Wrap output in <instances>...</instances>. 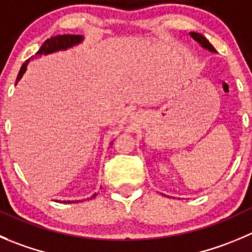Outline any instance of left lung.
<instances>
[{"mask_svg":"<svg viewBox=\"0 0 252 252\" xmlns=\"http://www.w3.org/2000/svg\"><path fill=\"white\" fill-rule=\"evenodd\" d=\"M189 34H190V37L193 38V39L195 40V42L198 43V44H199L202 48H204V49L209 50V52H212V53L217 52V50L214 49V47H213V45L209 43V40H208L203 34H200V33H196V32H190Z\"/></svg>","mask_w":252,"mask_h":252,"instance_id":"8db88e82","label":"left lung"}]
</instances>
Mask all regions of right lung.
<instances>
[{
	"mask_svg": "<svg viewBox=\"0 0 252 252\" xmlns=\"http://www.w3.org/2000/svg\"><path fill=\"white\" fill-rule=\"evenodd\" d=\"M83 40H84V35H76V34L54 35V37H50L49 39H47L44 43H43L42 47L39 48V50L35 53V57L48 56V54H53V53L61 52V50H68V49H70V48L75 47V45H79L81 42H83ZM32 59H33V57L32 58L28 59V61L25 62V64H23L22 68H21L20 73H18V75H17L16 84L18 83L21 79H22L23 74H25L26 70H27L28 63H30ZM112 143H114V141H112L110 145H112ZM96 195H97V193L93 194L90 198H88V200L93 199V198H95ZM78 202L79 200H63V203H65V204H69V203H78ZM81 202H83V200H81Z\"/></svg>",
	"mask_w": 252,
	"mask_h": 252,
	"instance_id": "add662e5",
	"label": "right lung"
}]
</instances>
